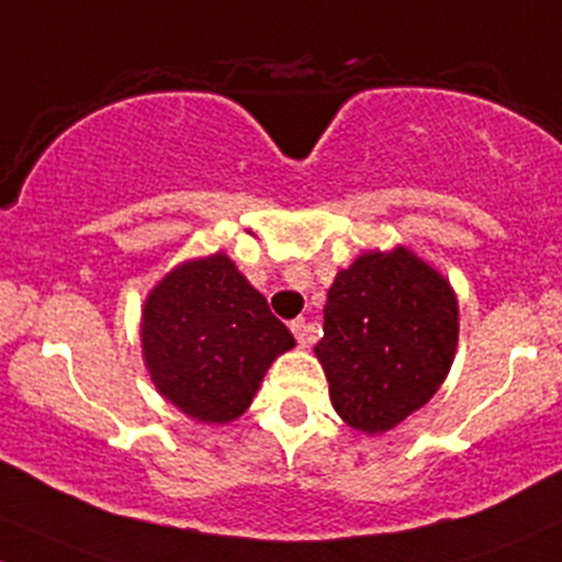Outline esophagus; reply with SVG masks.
<instances>
[{"label": "esophagus", "instance_id": "34e87169", "mask_svg": "<svg viewBox=\"0 0 562 562\" xmlns=\"http://www.w3.org/2000/svg\"><path fill=\"white\" fill-rule=\"evenodd\" d=\"M291 330H293V336H295V341L301 344V347H310V344L314 341V328L310 323H306L304 317H299V319H293L291 323Z\"/></svg>", "mask_w": 562, "mask_h": 562}]
</instances>
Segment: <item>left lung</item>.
Wrapping results in <instances>:
<instances>
[{"label": "left lung", "mask_w": 562, "mask_h": 562, "mask_svg": "<svg viewBox=\"0 0 562 562\" xmlns=\"http://www.w3.org/2000/svg\"><path fill=\"white\" fill-rule=\"evenodd\" d=\"M456 341L459 306L451 285L397 248L366 252L338 271L314 351L338 416L375 435L429 403L451 371Z\"/></svg>", "instance_id": "1"}]
</instances>
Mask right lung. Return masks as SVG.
<instances>
[{
    "label": "right lung",
    "mask_w": 562,
    "mask_h": 562,
    "mask_svg": "<svg viewBox=\"0 0 562 562\" xmlns=\"http://www.w3.org/2000/svg\"><path fill=\"white\" fill-rule=\"evenodd\" d=\"M144 357L151 381L196 422L224 424L252 403L291 330L226 256L172 269L144 310Z\"/></svg>",
    "instance_id": "add662e5"
}]
</instances>
